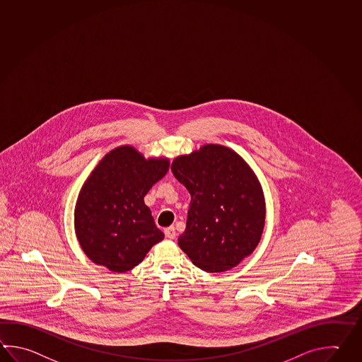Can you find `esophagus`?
<instances>
[{
  "mask_svg": "<svg viewBox=\"0 0 362 362\" xmlns=\"http://www.w3.org/2000/svg\"><path fill=\"white\" fill-rule=\"evenodd\" d=\"M163 232H165V236L168 237V238H175V236H177V232H175V228L173 226L165 228Z\"/></svg>",
  "mask_w": 362,
  "mask_h": 362,
  "instance_id": "1",
  "label": "esophagus"
}]
</instances>
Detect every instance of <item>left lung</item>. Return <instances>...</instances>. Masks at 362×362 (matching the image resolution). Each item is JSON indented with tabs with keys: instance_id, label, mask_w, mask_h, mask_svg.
Instances as JSON below:
<instances>
[{
	"instance_id": "obj_1",
	"label": "left lung",
	"mask_w": 362,
	"mask_h": 362,
	"mask_svg": "<svg viewBox=\"0 0 362 362\" xmlns=\"http://www.w3.org/2000/svg\"><path fill=\"white\" fill-rule=\"evenodd\" d=\"M174 177L191 194L185 230L177 238L193 264L226 272L258 246L266 201L255 173L233 149L205 144L171 163Z\"/></svg>"
}]
</instances>
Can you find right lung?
Masks as SVG:
<instances>
[{"label": "right lung", "mask_w": 362, "mask_h": 362, "mask_svg": "<svg viewBox=\"0 0 362 362\" xmlns=\"http://www.w3.org/2000/svg\"><path fill=\"white\" fill-rule=\"evenodd\" d=\"M169 166L166 157L146 158L133 146L115 148L99 161L74 207L76 236L90 260L127 272L163 241L144 196Z\"/></svg>", "instance_id": "1"}]
</instances>
